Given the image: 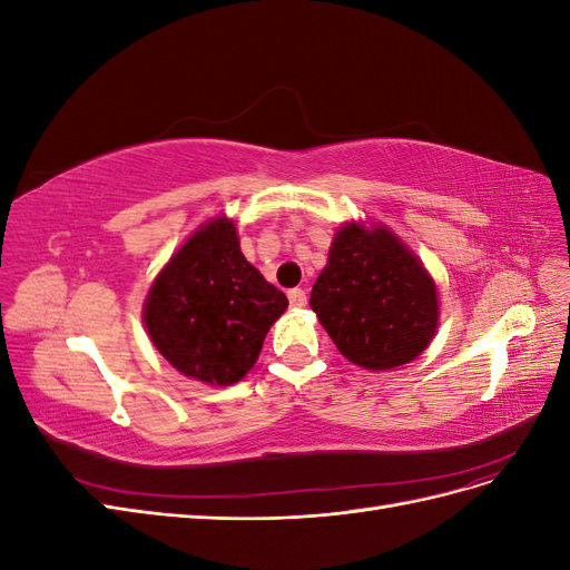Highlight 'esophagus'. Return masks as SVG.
Here are the masks:
<instances>
[{
	"label": "esophagus",
	"mask_w": 570,
	"mask_h": 570,
	"mask_svg": "<svg viewBox=\"0 0 570 570\" xmlns=\"http://www.w3.org/2000/svg\"><path fill=\"white\" fill-rule=\"evenodd\" d=\"M287 297H289V304H292V306H297V308L306 306V302H308V297H306V292H304L302 287H295V289H289V292H287Z\"/></svg>",
	"instance_id": "esophagus-1"
}]
</instances>
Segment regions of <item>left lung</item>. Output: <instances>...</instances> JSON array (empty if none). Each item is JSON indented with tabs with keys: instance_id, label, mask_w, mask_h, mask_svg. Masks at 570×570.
I'll use <instances>...</instances> for the list:
<instances>
[{
	"instance_id": "obj_1",
	"label": "left lung",
	"mask_w": 570,
	"mask_h": 570,
	"mask_svg": "<svg viewBox=\"0 0 570 570\" xmlns=\"http://www.w3.org/2000/svg\"><path fill=\"white\" fill-rule=\"evenodd\" d=\"M352 364L387 371L416 358L435 335L438 289L423 264L387 228L337 230L308 299Z\"/></svg>"
}]
</instances>
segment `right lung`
Here are the masks:
<instances>
[{
    "instance_id": "add662e5",
    "label": "right lung",
    "mask_w": 570,
    "mask_h": 570,
    "mask_svg": "<svg viewBox=\"0 0 570 570\" xmlns=\"http://www.w3.org/2000/svg\"><path fill=\"white\" fill-rule=\"evenodd\" d=\"M287 297L239 252L233 220L206 223L170 258L145 304L147 333L183 375L233 385L262 352Z\"/></svg>"
}]
</instances>
